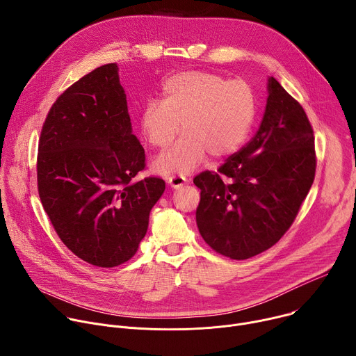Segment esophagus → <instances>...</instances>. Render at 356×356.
<instances>
[{"label":"esophagus","instance_id":"34e87169","mask_svg":"<svg viewBox=\"0 0 356 356\" xmlns=\"http://www.w3.org/2000/svg\"><path fill=\"white\" fill-rule=\"evenodd\" d=\"M168 183H169V186L172 188H180V187H183L187 183V179L184 176H181V175H176V176H170L168 179Z\"/></svg>","mask_w":356,"mask_h":356}]
</instances>
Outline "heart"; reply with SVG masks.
Masks as SVG:
<instances>
[{"instance_id":"b5f03b06","label":"heart","mask_w":356,"mask_h":356,"mask_svg":"<svg viewBox=\"0 0 356 356\" xmlns=\"http://www.w3.org/2000/svg\"><path fill=\"white\" fill-rule=\"evenodd\" d=\"M255 117V97L243 80H227L209 72H184L169 77L162 101L149 99L140 113V128L147 142L168 147L154 163L162 175L190 173L213 158H225L243 143Z\"/></svg>"}]
</instances>
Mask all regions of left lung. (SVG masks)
Here are the masks:
<instances>
[{"label":"left lung","mask_w":356,"mask_h":356,"mask_svg":"<svg viewBox=\"0 0 356 356\" xmlns=\"http://www.w3.org/2000/svg\"><path fill=\"white\" fill-rule=\"evenodd\" d=\"M258 132L217 172L194 177L198 231L221 255L242 261L291 227L316 176L314 132L297 99L275 79Z\"/></svg>","instance_id":"left-lung-1"}]
</instances>
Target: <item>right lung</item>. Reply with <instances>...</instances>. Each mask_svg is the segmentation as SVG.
Returning a JSON list of instances; mask_svg holds the SVG:
<instances>
[{
  "mask_svg": "<svg viewBox=\"0 0 356 356\" xmlns=\"http://www.w3.org/2000/svg\"><path fill=\"white\" fill-rule=\"evenodd\" d=\"M145 166L115 63L97 67L58 97L39 138L38 191L76 257L114 268L135 255L165 191L161 177L135 180Z\"/></svg>",
  "mask_w": 356,
  "mask_h": 356,
  "instance_id": "right-lung-1",
  "label": "right lung"
}]
</instances>
